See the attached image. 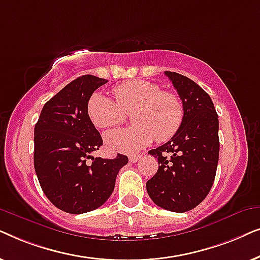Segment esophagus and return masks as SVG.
<instances>
[{"label":"esophagus","instance_id":"1","mask_svg":"<svg viewBox=\"0 0 260 260\" xmlns=\"http://www.w3.org/2000/svg\"><path fill=\"white\" fill-rule=\"evenodd\" d=\"M140 158H141V155H130L129 156V161L133 163H136Z\"/></svg>","mask_w":260,"mask_h":260}]
</instances>
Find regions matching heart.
<instances>
[{"label":"heart","mask_w":260,"mask_h":260,"mask_svg":"<svg viewBox=\"0 0 260 260\" xmlns=\"http://www.w3.org/2000/svg\"><path fill=\"white\" fill-rule=\"evenodd\" d=\"M115 101L102 93L91 95L87 115L97 129L105 130L130 115L133 127L112 130L105 135L110 152L134 154L157 140L168 141L179 131L183 120V104L174 92L162 91L157 84L129 80L113 87Z\"/></svg>","instance_id":"heart-1"}]
</instances>
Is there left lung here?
Masks as SVG:
<instances>
[{
    "mask_svg": "<svg viewBox=\"0 0 260 260\" xmlns=\"http://www.w3.org/2000/svg\"><path fill=\"white\" fill-rule=\"evenodd\" d=\"M183 104L180 129L149 154L158 170L147 182L151 200L167 211L183 213L201 204L215 179L219 161V119L211 97L197 83L166 71Z\"/></svg>",
    "mask_w": 260,
    "mask_h": 260,
    "instance_id": "left-lung-1",
    "label": "left lung"
}]
</instances>
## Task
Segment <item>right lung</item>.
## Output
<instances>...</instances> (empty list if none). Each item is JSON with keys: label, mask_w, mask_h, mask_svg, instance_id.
Returning <instances> with one entry per match:
<instances>
[{"label": "right lung", "mask_w": 260, "mask_h": 260, "mask_svg": "<svg viewBox=\"0 0 260 260\" xmlns=\"http://www.w3.org/2000/svg\"><path fill=\"white\" fill-rule=\"evenodd\" d=\"M108 80L81 76L44 105L34 127V168L39 183L55 207L81 214L101 207L115 188L125 155L109 159L91 154L103 145L87 115L93 92ZM91 158L92 164H87Z\"/></svg>", "instance_id": "obj_1"}]
</instances>
